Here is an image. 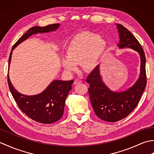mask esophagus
Here are the masks:
<instances>
[{"label":"esophagus","instance_id":"1","mask_svg":"<svg viewBox=\"0 0 154 154\" xmlns=\"http://www.w3.org/2000/svg\"><path fill=\"white\" fill-rule=\"evenodd\" d=\"M82 82V81L81 80H80V79H75L74 80V85H77V84H79V83H81Z\"/></svg>","mask_w":154,"mask_h":154}]
</instances>
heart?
<instances>
[{"label":"heart","mask_w":154,"mask_h":154,"mask_svg":"<svg viewBox=\"0 0 154 154\" xmlns=\"http://www.w3.org/2000/svg\"><path fill=\"white\" fill-rule=\"evenodd\" d=\"M106 49V42L99 34L79 32L69 41L65 48L66 56L61 58V65L69 73L76 69L78 63L82 71L91 72L99 65Z\"/></svg>","instance_id":"heart-1"}]
</instances>
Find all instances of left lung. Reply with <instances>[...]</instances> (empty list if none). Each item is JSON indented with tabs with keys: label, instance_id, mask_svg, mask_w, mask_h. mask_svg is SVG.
Returning a JSON list of instances; mask_svg holds the SVG:
<instances>
[{
	"label": "left lung",
	"instance_id": "1",
	"mask_svg": "<svg viewBox=\"0 0 154 154\" xmlns=\"http://www.w3.org/2000/svg\"><path fill=\"white\" fill-rule=\"evenodd\" d=\"M119 34V49L129 48L136 51L140 57V71L135 83L123 91L111 90L103 81L100 65L87 78L90 85L89 94L96 115L101 120L115 122L126 118L138 104L146 86V57L138 41L122 25L116 24Z\"/></svg>",
	"mask_w": 154,
	"mask_h": 154
}]
</instances>
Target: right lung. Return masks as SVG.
<instances>
[{
	"label": "right lung",
	"mask_w": 154,
	"mask_h": 154,
	"mask_svg": "<svg viewBox=\"0 0 154 154\" xmlns=\"http://www.w3.org/2000/svg\"><path fill=\"white\" fill-rule=\"evenodd\" d=\"M60 26V24H54L44 27L34 26L29 29L13 45L8 60V73L12 51L20 44L34 34L48 33L57 30ZM8 83L13 98L26 115L38 122L51 124L60 120L63 116L65 99L72 89L71 85L73 81L54 80L42 93L34 95H25L18 92L12 85L9 75Z\"/></svg>",
	"instance_id": "1"
}]
</instances>
